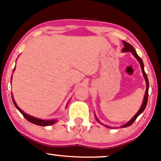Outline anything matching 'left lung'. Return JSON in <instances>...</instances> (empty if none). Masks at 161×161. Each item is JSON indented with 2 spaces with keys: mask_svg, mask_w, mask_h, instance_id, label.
I'll return each instance as SVG.
<instances>
[{
  "mask_svg": "<svg viewBox=\"0 0 161 161\" xmlns=\"http://www.w3.org/2000/svg\"><path fill=\"white\" fill-rule=\"evenodd\" d=\"M123 45H124V47L123 48V52H131L132 53V54L134 55V57H136V59H137V60L138 62L140 63V66H141V69L142 70V73H143V75L144 77H145V82H146V92H145V97H144V100H143V103H142L141 108H140L139 110L137 112V114L135 115L132 118V119L129 120L128 123H126L125 124H124L123 125H122L121 128H125V127H127V126H129V125H131L132 124V123H134V121L136 120V118L138 117V116L140 115V114H142V112L145 110V109L146 108V105H147V98H148V88H149V82H148V79H147V75H146L145 72V69H144V64H143V61H142V58L140 57L137 54V53H136V50L134 49V47H132V45H130V44H129L128 42H125V41H123ZM96 118V116H95ZM96 120L99 123H101L99 122L98 119L96 118ZM109 127V126H108ZM110 128V127H109Z\"/></svg>",
  "mask_w": 161,
  "mask_h": 161,
  "instance_id": "8db88e82",
  "label": "left lung"
}]
</instances>
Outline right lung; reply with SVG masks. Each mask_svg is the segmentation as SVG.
Listing matches in <instances>:
<instances>
[{"mask_svg":"<svg viewBox=\"0 0 161 161\" xmlns=\"http://www.w3.org/2000/svg\"><path fill=\"white\" fill-rule=\"evenodd\" d=\"M14 69H15V68H14ZM11 79H12V78H11ZM12 99H13V102H14V105H15V107L16 108V109H17V110H19V111L22 114H23V116H24V117H25L28 121L30 122V123H34V124L38 125H42V126H47V125H53V124H54V123H57L56 119H50V120H44V119H38V118L33 117V116L29 115V114H25V113H24L23 110H22L21 109H20L19 107H18L17 105H16L15 101H14V97H13V95H12Z\"/></svg>","mask_w":161,"mask_h":161,"instance_id":"obj_1","label":"right lung"}]
</instances>
